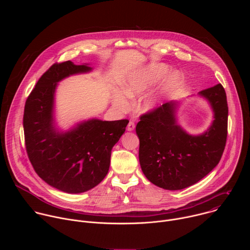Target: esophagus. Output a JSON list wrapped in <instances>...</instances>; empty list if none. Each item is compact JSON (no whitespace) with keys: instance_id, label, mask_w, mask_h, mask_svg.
Listing matches in <instances>:
<instances>
[{"instance_id":"obj_1","label":"esophagus","mask_w":250,"mask_h":250,"mask_svg":"<svg viewBox=\"0 0 250 250\" xmlns=\"http://www.w3.org/2000/svg\"><path fill=\"white\" fill-rule=\"evenodd\" d=\"M134 127H135V124H134L133 122H131V121H130V122L128 123V125H127V127H126V128H127V130L131 131V130H133V129H134Z\"/></svg>"}]
</instances>
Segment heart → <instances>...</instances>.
I'll return each instance as SVG.
<instances>
[{
  "mask_svg": "<svg viewBox=\"0 0 250 250\" xmlns=\"http://www.w3.org/2000/svg\"><path fill=\"white\" fill-rule=\"evenodd\" d=\"M169 71V67L165 64L154 63L150 64L145 69H142L136 73L131 74L123 85V92L116 90L114 92L113 101L116 108L120 111H127L130 106L128 99L134 100L144 95L148 88L154 83L161 80ZM181 76L178 72L169 73L163 80L162 90L170 91L179 85ZM159 103V96L149 97L142 105L145 111H149L154 109Z\"/></svg>",
  "mask_w": 250,
  "mask_h": 250,
  "instance_id": "heart-1",
  "label": "heart"
}]
</instances>
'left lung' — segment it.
<instances>
[{
    "label": "left lung",
    "mask_w": 250,
    "mask_h": 250,
    "mask_svg": "<svg viewBox=\"0 0 250 250\" xmlns=\"http://www.w3.org/2000/svg\"><path fill=\"white\" fill-rule=\"evenodd\" d=\"M211 104L215 121L199 136L186 133L176 124L173 103L142 114L135 130L139 137V163L147 179L166 190L187 188L215 168L228 137L229 106L222 84L200 92Z\"/></svg>",
    "instance_id": "8db88e82"
}]
</instances>
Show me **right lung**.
I'll use <instances>...</instances> for the list:
<instances>
[{"mask_svg": "<svg viewBox=\"0 0 250 250\" xmlns=\"http://www.w3.org/2000/svg\"><path fill=\"white\" fill-rule=\"evenodd\" d=\"M71 61L54 63L28 95L23 112L24 144L28 159L48 185L82 193L97 186L108 174L113 146L125 131L127 120H91L75 129L57 133L52 125L53 95L63 78L90 71Z\"/></svg>", "mask_w": 250, "mask_h": 250, "instance_id": "add662e5", "label": "right lung"}]
</instances>
